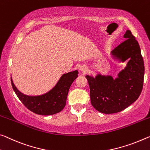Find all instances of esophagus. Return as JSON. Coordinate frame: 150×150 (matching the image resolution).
<instances>
[{"label": "esophagus", "instance_id": "obj_1", "mask_svg": "<svg viewBox=\"0 0 150 150\" xmlns=\"http://www.w3.org/2000/svg\"><path fill=\"white\" fill-rule=\"evenodd\" d=\"M80 71H81V72H83V73H86L87 72V67L86 66H81L80 67Z\"/></svg>", "mask_w": 150, "mask_h": 150}]
</instances>
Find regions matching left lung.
Returning a JSON list of instances; mask_svg holds the SVG:
<instances>
[{"mask_svg":"<svg viewBox=\"0 0 150 150\" xmlns=\"http://www.w3.org/2000/svg\"><path fill=\"white\" fill-rule=\"evenodd\" d=\"M125 41L111 51L113 59L120 62L129 59L127 65L113 79L111 75H87L90 88L91 105L99 112L110 114L120 112L138 99L143 89L144 63L138 42L127 30Z\"/></svg>","mask_w":150,"mask_h":150,"instance_id":"left-lung-1","label":"left lung"}]
</instances>
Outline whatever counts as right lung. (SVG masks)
I'll return each instance as SVG.
<instances>
[{
  "label": "right lung",
  "mask_w": 150,
  "mask_h": 150,
  "mask_svg": "<svg viewBox=\"0 0 150 150\" xmlns=\"http://www.w3.org/2000/svg\"><path fill=\"white\" fill-rule=\"evenodd\" d=\"M78 73L75 70L63 74L53 89L41 96H30L23 94L15 87L12 77L11 85L18 99L30 111L42 115H53L65 108L69 90L78 77Z\"/></svg>",
  "instance_id": "obj_1"
}]
</instances>
